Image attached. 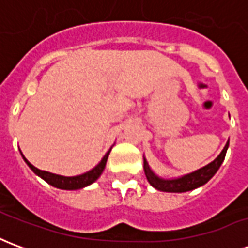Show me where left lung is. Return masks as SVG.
I'll list each match as a JSON object with an SVG mask.
<instances>
[{
  "instance_id": "left-lung-1",
  "label": "left lung",
  "mask_w": 248,
  "mask_h": 248,
  "mask_svg": "<svg viewBox=\"0 0 248 248\" xmlns=\"http://www.w3.org/2000/svg\"><path fill=\"white\" fill-rule=\"evenodd\" d=\"M229 149V140L224 146V149L222 153L219 154L211 163H208L202 169H199L197 171L190 172L186 174L181 178H175V179H163L155 175L153 170L149 166V163L146 159H143V169H145V174L147 181L150 183L151 186L155 187L156 190L159 191H166V192H186L198 187L203 186L204 183H207L211 178L215 175V172L218 171V169L222 165V162L224 161V156H226V151Z\"/></svg>"
}]
</instances>
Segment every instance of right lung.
Masks as SVG:
<instances>
[{
	"instance_id": "obj_1",
	"label": "right lung",
	"mask_w": 248,
	"mask_h": 248,
	"mask_svg": "<svg viewBox=\"0 0 248 248\" xmlns=\"http://www.w3.org/2000/svg\"><path fill=\"white\" fill-rule=\"evenodd\" d=\"M110 150H111V149H110ZM110 150L105 154V156L102 158V161L99 162L94 169H92L90 171L85 172V174L77 175V177H63V175H58V174H53V172L49 171H42L40 169H37V167L33 166L24 155L22 156H24L25 162L28 163V166H29L38 177L42 178V179L46 181L49 185L57 187V188H62V190H78V188H83V187L92 185L93 182H95L98 178L101 177V174H102V171L105 170V166H106V161H108Z\"/></svg>"
}]
</instances>
